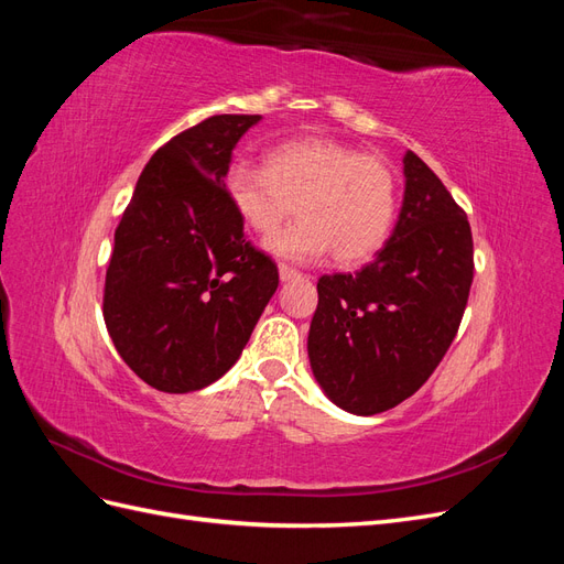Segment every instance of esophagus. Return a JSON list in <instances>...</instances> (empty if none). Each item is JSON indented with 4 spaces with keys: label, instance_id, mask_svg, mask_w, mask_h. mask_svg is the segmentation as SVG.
Returning a JSON list of instances; mask_svg holds the SVG:
<instances>
[{
    "label": "esophagus",
    "instance_id": "1",
    "mask_svg": "<svg viewBox=\"0 0 564 564\" xmlns=\"http://www.w3.org/2000/svg\"><path fill=\"white\" fill-rule=\"evenodd\" d=\"M278 270H280V280H282V282H289V280H294V278H299V275H301V272H299L296 268L286 265V263H280V265H278Z\"/></svg>",
    "mask_w": 564,
    "mask_h": 564
}]
</instances>
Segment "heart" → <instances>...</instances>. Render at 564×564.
<instances>
[{"mask_svg":"<svg viewBox=\"0 0 564 564\" xmlns=\"http://www.w3.org/2000/svg\"><path fill=\"white\" fill-rule=\"evenodd\" d=\"M226 187L235 214L261 237L294 210L302 216L265 242L272 256L296 263L329 251L340 265L365 263L383 249L398 216L395 172L360 148L317 135L272 148L265 166H232Z\"/></svg>","mask_w":564,"mask_h":564,"instance_id":"heart-1","label":"heart"}]
</instances>
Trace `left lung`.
<instances>
[{
  "label": "left lung",
  "instance_id": "8db88e82",
  "mask_svg": "<svg viewBox=\"0 0 564 564\" xmlns=\"http://www.w3.org/2000/svg\"><path fill=\"white\" fill-rule=\"evenodd\" d=\"M473 284L466 212L412 150L400 218L377 259L322 275L308 357L324 395L350 414L398 406L449 350Z\"/></svg>",
  "mask_w": 564,
  "mask_h": 564
}]
</instances>
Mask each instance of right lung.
Returning <instances> with one entry per match:
<instances>
[{
	"instance_id": "add662e5",
	"label": "right lung",
	"mask_w": 564,
	"mask_h": 564,
	"mask_svg": "<svg viewBox=\"0 0 564 564\" xmlns=\"http://www.w3.org/2000/svg\"><path fill=\"white\" fill-rule=\"evenodd\" d=\"M261 115H214L145 164L115 230L104 317L119 357L162 392H193L240 360L280 284L245 237L224 178Z\"/></svg>"
}]
</instances>
